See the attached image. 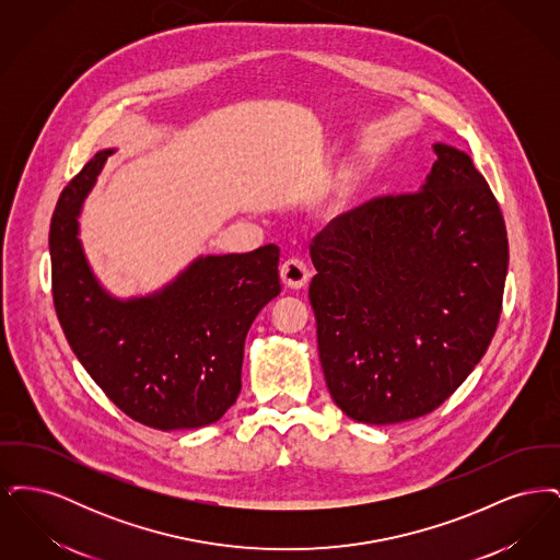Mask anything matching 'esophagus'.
I'll use <instances>...</instances> for the list:
<instances>
[{"mask_svg": "<svg viewBox=\"0 0 560 560\" xmlns=\"http://www.w3.org/2000/svg\"><path fill=\"white\" fill-rule=\"evenodd\" d=\"M279 272H281L283 283H285L288 288H292V290H302V288L308 283V277H311L306 262L300 260V258L285 260V262L281 265Z\"/></svg>", "mask_w": 560, "mask_h": 560, "instance_id": "esophagus-1", "label": "esophagus"}]
</instances>
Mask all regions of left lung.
Masks as SVG:
<instances>
[{
    "label": "left lung",
    "instance_id": "left-lung-1",
    "mask_svg": "<svg viewBox=\"0 0 560 560\" xmlns=\"http://www.w3.org/2000/svg\"><path fill=\"white\" fill-rule=\"evenodd\" d=\"M434 153L420 190L373 197L311 243L327 390L363 424L416 420L450 399L502 313V210L464 151L439 142Z\"/></svg>",
    "mask_w": 560,
    "mask_h": 560
}]
</instances>
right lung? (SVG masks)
<instances>
[{
	"label": "right lung",
	"instance_id": "right-lung-1",
	"mask_svg": "<svg viewBox=\"0 0 560 560\" xmlns=\"http://www.w3.org/2000/svg\"><path fill=\"white\" fill-rule=\"evenodd\" d=\"M110 153L88 161L54 208L56 315L85 372L133 422L208 427L240 397L245 336L281 292L279 247L201 256L161 292L108 295L83 256L78 215Z\"/></svg>",
	"mask_w": 560,
	"mask_h": 560
}]
</instances>
